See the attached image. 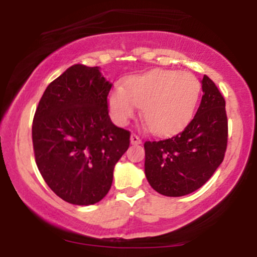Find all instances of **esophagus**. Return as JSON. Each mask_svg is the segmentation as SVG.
Here are the masks:
<instances>
[{
  "label": "esophagus",
  "mask_w": 257,
  "mask_h": 257,
  "mask_svg": "<svg viewBox=\"0 0 257 257\" xmlns=\"http://www.w3.org/2000/svg\"><path fill=\"white\" fill-rule=\"evenodd\" d=\"M131 143L133 144V145H139V144L143 143V140H141V139L139 138L137 134H132L131 135Z\"/></svg>",
  "instance_id": "obj_1"
}]
</instances>
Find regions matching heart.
<instances>
[{"instance_id":"obj_1","label":"heart","mask_w":257,"mask_h":257,"mask_svg":"<svg viewBox=\"0 0 257 257\" xmlns=\"http://www.w3.org/2000/svg\"><path fill=\"white\" fill-rule=\"evenodd\" d=\"M199 98V82L192 73L152 70L133 76L108 95L114 122L125 125L141 107L150 131L166 135L179 131L192 117Z\"/></svg>"}]
</instances>
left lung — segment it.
<instances>
[{
    "mask_svg": "<svg viewBox=\"0 0 257 257\" xmlns=\"http://www.w3.org/2000/svg\"><path fill=\"white\" fill-rule=\"evenodd\" d=\"M202 90L198 110L184 131L144 144L147 181L163 196L181 197L198 190L225 157L228 137L226 101L206 75Z\"/></svg>",
    "mask_w": 257,
    "mask_h": 257,
    "instance_id": "obj_1",
    "label": "left lung"
}]
</instances>
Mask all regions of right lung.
I'll list each match as a JSON object with an SVG mask.
<instances>
[{"label": "right lung", "instance_id": "obj_1", "mask_svg": "<svg viewBox=\"0 0 257 257\" xmlns=\"http://www.w3.org/2000/svg\"><path fill=\"white\" fill-rule=\"evenodd\" d=\"M111 87L98 66L76 64L47 87L35 112L37 168L53 192L71 204L104 198L114 166L131 144V132L108 116Z\"/></svg>", "mask_w": 257, "mask_h": 257}]
</instances>
